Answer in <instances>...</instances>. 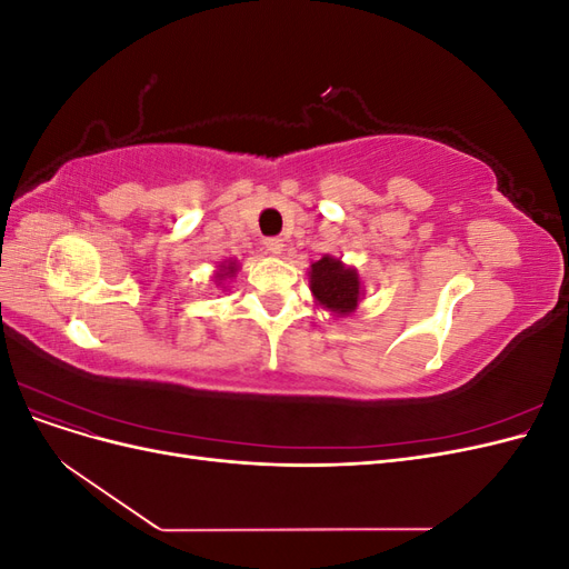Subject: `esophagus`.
<instances>
[{
    "instance_id": "1",
    "label": "esophagus",
    "mask_w": 569,
    "mask_h": 569,
    "mask_svg": "<svg viewBox=\"0 0 569 569\" xmlns=\"http://www.w3.org/2000/svg\"><path fill=\"white\" fill-rule=\"evenodd\" d=\"M266 251L272 256H280L284 251V239L280 237H268L266 239Z\"/></svg>"
}]
</instances>
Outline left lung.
Listing matches in <instances>:
<instances>
[{"mask_svg": "<svg viewBox=\"0 0 569 569\" xmlns=\"http://www.w3.org/2000/svg\"><path fill=\"white\" fill-rule=\"evenodd\" d=\"M308 282H311L316 301L337 318L351 316L363 297V284L356 268L343 266L335 256H322L316 261L308 272Z\"/></svg>", "mask_w": 569, "mask_h": 569, "instance_id": "8db88e82", "label": "left lung"}]
</instances>
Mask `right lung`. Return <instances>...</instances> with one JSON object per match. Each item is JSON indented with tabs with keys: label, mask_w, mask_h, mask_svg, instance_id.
<instances>
[{
	"label": "right lung",
	"mask_w": 569,
	"mask_h": 569,
	"mask_svg": "<svg viewBox=\"0 0 569 569\" xmlns=\"http://www.w3.org/2000/svg\"><path fill=\"white\" fill-rule=\"evenodd\" d=\"M234 272H237V263H234V261H226L222 266H218L216 282H218V284H222V280H230V278H234Z\"/></svg>",
	"instance_id": "1"
}]
</instances>
